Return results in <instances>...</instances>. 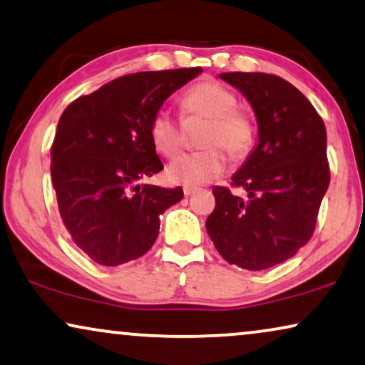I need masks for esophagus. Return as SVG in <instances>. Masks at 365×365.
I'll use <instances>...</instances> for the list:
<instances>
[{
    "instance_id": "1",
    "label": "esophagus",
    "mask_w": 365,
    "mask_h": 365,
    "mask_svg": "<svg viewBox=\"0 0 365 365\" xmlns=\"http://www.w3.org/2000/svg\"><path fill=\"white\" fill-rule=\"evenodd\" d=\"M197 190H198L197 187H183V193H185V197L193 195V193H195Z\"/></svg>"
}]
</instances>
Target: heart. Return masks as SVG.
Wrapping results in <instances>:
<instances>
[{
  "label": "heart",
  "instance_id": "heart-1",
  "mask_svg": "<svg viewBox=\"0 0 365 365\" xmlns=\"http://www.w3.org/2000/svg\"><path fill=\"white\" fill-rule=\"evenodd\" d=\"M185 121L202 116L208 125L202 135L200 152L185 153L170 163L168 178L187 187H198L225 173L228 155L233 160H244L257 142V123L250 111L237 106V96L225 85L215 80L198 81L180 96ZM150 138L163 157L173 158L183 143L185 130L168 110H158L150 121Z\"/></svg>",
  "mask_w": 365,
  "mask_h": 365
}]
</instances>
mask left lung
Wrapping results in <instances>:
<instances>
[{"instance_id":"obj_1","label":"left lung","mask_w":365,"mask_h":365,"mask_svg":"<svg viewBox=\"0 0 365 365\" xmlns=\"http://www.w3.org/2000/svg\"><path fill=\"white\" fill-rule=\"evenodd\" d=\"M257 115L259 145L232 177L247 197L213 187L215 210L207 232L228 264L264 270L297 254L314 235L329 188L327 133L310 101L267 73H222Z\"/></svg>"}]
</instances>
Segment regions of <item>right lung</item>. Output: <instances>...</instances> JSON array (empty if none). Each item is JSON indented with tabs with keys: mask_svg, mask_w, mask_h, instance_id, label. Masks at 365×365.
Masks as SVG:
<instances>
[{
	"mask_svg": "<svg viewBox=\"0 0 365 365\" xmlns=\"http://www.w3.org/2000/svg\"><path fill=\"white\" fill-rule=\"evenodd\" d=\"M202 68L140 71L80 96L63 111L51 145V182L71 240L100 265L116 267L152 249L160 215L183 190L140 185L163 170L150 121Z\"/></svg>",
	"mask_w": 365,
	"mask_h": 365,
	"instance_id": "obj_1",
	"label": "right lung"
}]
</instances>
